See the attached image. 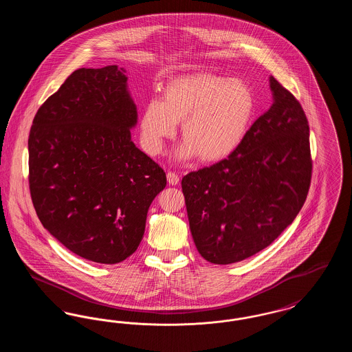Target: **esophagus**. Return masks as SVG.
Instances as JSON below:
<instances>
[{
	"label": "esophagus",
	"mask_w": 352,
	"mask_h": 352,
	"mask_svg": "<svg viewBox=\"0 0 352 352\" xmlns=\"http://www.w3.org/2000/svg\"><path fill=\"white\" fill-rule=\"evenodd\" d=\"M166 177H168V184L175 186V184H179V177H178V174L168 171V174H166Z\"/></svg>",
	"instance_id": "esophagus-1"
}]
</instances>
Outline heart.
I'll list each match as a JSON object with an SVG mask.
<instances>
[{
  "mask_svg": "<svg viewBox=\"0 0 352 352\" xmlns=\"http://www.w3.org/2000/svg\"><path fill=\"white\" fill-rule=\"evenodd\" d=\"M253 115L254 96L243 80L214 74L186 75L164 87L162 101H148L140 120L141 141L145 151L157 155L184 120L186 141L175 158L199 155L204 162H218L241 145Z\"/></svg>",
  "mask_w": 352,
  "mask_h": 352,
  "instance_id": "1",
  "label": "heart"
}]
</instances>
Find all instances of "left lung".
<instances>
[{"label":"left lung","instance_id":"8db88e82","mask_svg":"<svg viewBox=\"0 0 352 352\" xmlns=\"http://www.w3.org/2000/svg\"><path fill=\"white\" fill-rule=\"evenodd\" d=\"M273 104L241 145L182 179L190 231L201 257L234 264L270 245L298 215L311 179L309 122L273 76Z\"/></svg>","mask_w":352,"mask_h":352}]
</instances>
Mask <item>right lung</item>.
Listing matches in <instances>:
<instances>
[{
    "instance_id": "right-lung-1",
    "label": "right lung",
    "mask_w": 352,
    "mask_h": 352,
    "mask_svg": "<svg viewBox=\"0 0 352 352\" xmlns=\"http://www.w3.org/2000/svg\"><path fill=\"white\" fill-rule=\"evenodd\" d=\"M126 71L79 68L38 109L29 135V184L43 227L67 250L118 264L138 248L166 174L140 151Z\"/></svg>"
}]
</instances>
